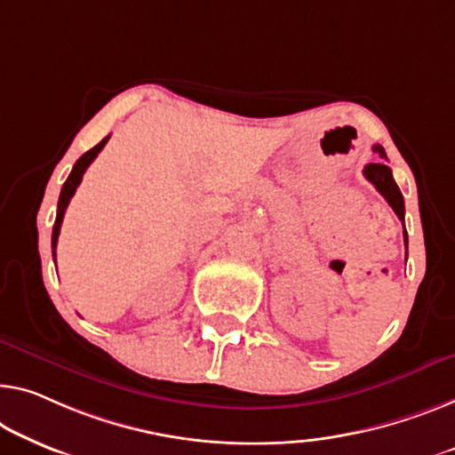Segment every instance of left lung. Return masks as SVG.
<instances>
[{
    "label": "left lung",
    "mask_w": 455,
    "mask_h": 455,
    "mask_svg": "<svg viewBox=\"0 0 455 455\" xmlns=\"http://www.w3.org/2000/svg\"><path fill=\"white\" fill-rule=\"evenodd\" d=\"M374 153H378L379 157L386 159L384 148L379 145H374ZM363 175L365 180L371 181L378 192L384 196L386 202H388L392 210H395V214L403 220L404 225V200L395 178H392V169L388 165H384V163H368V165L363 167ZM404 243H409L406 241V230H404Z\"/></svg>",
    "instance_id": "left-lung-1"
}]
</instances>
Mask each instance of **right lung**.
<instances>
[{"label":"right lung","mask_w":455,"mask_h":455,"mask_svg":"<svg viewBox=\"0 0 455 455\" xmlns=\"http://www.w3.org/2000/svg\"><path fill=\"white\" fill-rule=\"evenodd\" d=\"M108 140H110V137L101 139L96 147L81 155L76 165H73L69 178H67V181L63 184V189H60L59 206H57V220H54V227H52V259H54V255H57V251H54V249H57V239H59V233H60V222H63L65 210H67V206H69V202L73 198V194H76L77 186L81 184V178H84L85 169L92 165V161L98 157V153L106 147Z\"/></svg>","instance_id":"obj_1"}]
</instances>
